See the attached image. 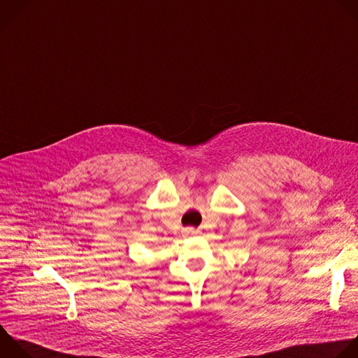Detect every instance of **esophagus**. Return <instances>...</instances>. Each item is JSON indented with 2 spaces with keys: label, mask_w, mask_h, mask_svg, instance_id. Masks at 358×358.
Wrapping results in <instances>:
<instances>
[{
  "label": "esophagus",
  "mask_w": 358,
  "mask_h": 358,
  "mask_svg": "<svg viewBox=\"0 0 358 358\" xmlns=\"http://www.w3.org/2000/svg\"><path fill=\"white\" fill-rule=\"evenodd\" d=\"M198 233H199V231H198L196 229H194V227H187V229H185V234H187V236H192V234H198Z\"/></svg>",
  "instance_id": "obj_1"
}]
</instances>
